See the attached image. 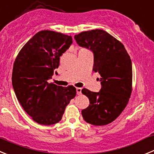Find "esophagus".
Segmentation results:
<instances>
[{"mask_svg":"<svg viewBox=\"0 0 154 154\" xmlns=\"http://www.w3.org/2000/svg\"><path fill=\"white\" fill-rule=\"evenodd\" d=\"M76 93L78 95L82 94V88H76Z\"/></svg>","mask_w":154,"mask_h":154,"instance_id":"obj_1","label":"esophagus"}]
</instances>
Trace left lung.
<instances>
[{"label": "left lung", "mask_w": 154, "mask_h": 154, "mask_svg": "<svg viewBox=\"0 0 154 154\" xmlns=\"http://www.w3.org/2000/svg\"><path fill=\"white\" fill-rule=\"evenodd\" d=\"M79 46L93 53V71L101 75L98 92L83 88L89 105L82 111L83 119L95 126L115 121L128 105L132 88V63L125 46L102 29L85 31L74 36Z\"/></svg>", "instance_id": "1"}]
</instances>
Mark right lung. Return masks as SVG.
<instances>
[{
	"instance_id": "obj_1",
	"label": "right lung",
	"mask_w": 154,
	"mask_h": 154,
	"mask_svg": "<svg viewBox=\"0 0 154 154\" xmlns=\"http://www.w3.org/2000/svg\"><path fill=\"white\" fill-rule=\"evenodd\" d=\"M72 43L71 36L39 31L23 46L15 60L14 91L24 111L39 125H52L61 121L66 106L75 96V87L49 83L60 66V56Z\"/></svg>"
}]
</instances>
